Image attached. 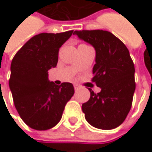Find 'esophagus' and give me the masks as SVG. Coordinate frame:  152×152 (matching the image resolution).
<instances>
[{"mask_svg": "<svg viewBox=\"0 0 152 152\" xmlns=\"http://www.w3.org/2000/svg\"><path fill=\"white\" fill-rule=\"evenodd\" d=\"M74 87H75V90H76V91H77V90H79V89H80V86H79L78 84H75V85H74Z\"/></svg>", "mask_w": 152, "mask_h": 152, "instance_id": "esophagus-1", "label": "esophagus"}]
</instances>
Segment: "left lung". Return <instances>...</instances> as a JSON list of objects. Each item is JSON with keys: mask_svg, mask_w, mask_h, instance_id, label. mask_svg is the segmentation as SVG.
Here are the masks:
<instances>
[{"mask_svg": "<svg viewBox=\"0 0 152 152\" xmlns=\"http://www.w3.org/2000/svg\"><path fill=\"white\" fill-rule=\"evenodd\" d=\"M96 51L92 82L101 91L89 88L90 99L82 105L86 121L100 129L119 127L130 111L136 90L135 66L129 49L113 33L103 30L75 31Z\"/></svg>", "mask_w": 152, "mask_h": 152, "instance_id": "8db88e82", "label": "left lung"}]
</instances>
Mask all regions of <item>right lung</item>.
<instances>
[{"instance_id":"1","label":"right lung","mask_w":152,"mask_h":152,"mask_svg":"<svg viewBox=\"0 0 152 152\" xmlns=\"http://www.w3.org/2000/svg\"><path fill=\"white\" fill-rule=\"evenodd\" d=\"M72 34L73 31L35 35L12 60L10 88L14 104L21 119L33 129L53 128L75 93L72 83L56 85L48 80V70L57 65L60 47Z\"/></svg>"}]
</instances>
